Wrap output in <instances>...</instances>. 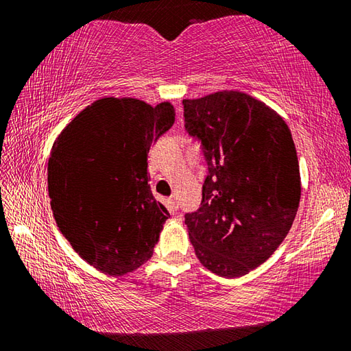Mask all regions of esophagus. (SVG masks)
I'll return each mask as SVG.
<instances>
[{"mask_svg": "<svg viewBox=\"0 0 351 351\" xmlns=\"http://www.w3.org/2000/svg\"><path fill=\"white\" fill-rule=\"evenodd\" d=\"M169 206H170L171 212H176L178 207H180V203H178V198H176V197L169 198Z\"/></svg>", "mask_w": 351, "mask_h": 351, "instance_id": "34e87169", "label": "esophagus"}]
</instances>
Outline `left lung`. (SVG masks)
<instances>
[{"mask_svg": "<svg viewBox=\"0 0 351 351\" xmlns=\"http://www.w3.org/2000/svg\"><path fill=\"white\" fill-rule=\"evenodd\" d=\"M184 127L207 162L199 209L186 213L201 265L240 277L288 235L300 201L299 161L283 119L239 91L182 100Z\"/></svg>", "mask_w": 351, "mask_h": 351, "instance_id": "obj_1", "label": "left lung"}]
</instances>
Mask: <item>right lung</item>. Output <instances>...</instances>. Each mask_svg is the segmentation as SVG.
Masks as SVG:
<instances>
[{
  "label": "right lung",
  "instance_id": "1",
  "mask_svg": "<svg viewBox=\"0 0 351 351\" xmlns=\"http://www.w3.org/2000/svg\"><path fill=\"white\" fill-rule=\"evenodd\" d=\"M173 123L169 102L105 97L80 111L52 145L47 192L56 223L105 274H128L152 258L170 213L153 197L147 156Z\"/></svg>",
  "mask_w": 351,
  "mask_h": 351
}]
</instances>
